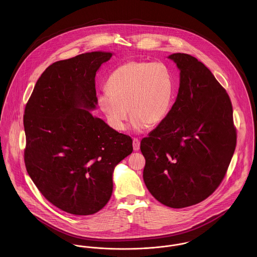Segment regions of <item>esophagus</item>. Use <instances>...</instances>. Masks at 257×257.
<instances>
[{
	"label": "esophagus",
	"mask_w": 257,
	"mask_h": 257,
	"mask_svg": "<svg viewBox=\"0 0 257 257\" xmlns=\"http://www.w3.org/2000/svg\"><path fill=\"white\" fill-rule=\"evenodd\" d=\"M133 148L135 151H138L140 149V141L136 138L133 140Z\"/></svg>",
	"instance_id": "1"
}]
</instances>
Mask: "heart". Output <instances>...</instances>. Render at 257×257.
Wrapping results in <instances>:
<instances>
[{
  "mask_svg": "<svg viewBox=\"0 0 257 257\" xmlns=\"http://www.w3.org/2000/svg\"><path fill=\"white\" fill-rule=\"evenodd\" d=\"M106 87L97 95L98 106L117 131L125 129L129 110L134 130L144 131L162 122L173 103V76L162 62H125L110 74Z\"/></svg>",
  "mask_w": 257,
  "mask_h": 257,
  "instance_id": "obj_1",
  "label": "heart"
}]
</instances>
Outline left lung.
Listing matches in <instances>:
<instances>
[{"label": "left lung", "mask_w": 257, "mask_h": 257, "mask_svg": "<svg viewBox=\"0 0 257 257\" xmlns=\"http://www.w3.org/2000/svg\"><path fill=\"white\" fill-rule=\"evenodd\" d=\"M180 86L167 117L141 142L144 180L162 204L201 202L220 186L232 158L237 133L226 90L195 57L172 54Z\"/></svg>", "instance_id": "1"}]
</instances>
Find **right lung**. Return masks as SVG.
<instances>
[{"label": "right lung", "mask_w": 257, "mask_h": 257, "mask_svg": "<svg viewBox=\"0 0 257 257\" xmlns=\"http://www.w3.org/2000/svg\"><path fill=\"white\" fill-rule=\"evenodd\" d=\"M111 56L91 52L54 62L25 107L27 171L48 201L72 215L107 204L113 169L133 151L131 137L89 111L97 104L96 71Z\"/></svg>", "instance_id": "right-lung-1"}]
</instances>
